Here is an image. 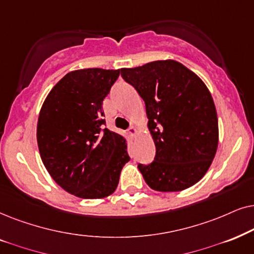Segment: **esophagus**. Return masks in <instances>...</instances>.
<instances>
[{"mask_svg": "<svg viewBox=\"0 0 254 254\" xmlns=\"http://www.w3.org/2000/svg\"><path fill=\"white\" fill-rule=\"evenodd\" d=\"M127 132H129L132 137L136 136V133H137V129H136V127H133V125H131V127H129V129H127Z\"/></svg>", "mask_w": 254, "mask_h": 254, "instance_id": "obj_1", "label": "esophagus"}]
</instances>
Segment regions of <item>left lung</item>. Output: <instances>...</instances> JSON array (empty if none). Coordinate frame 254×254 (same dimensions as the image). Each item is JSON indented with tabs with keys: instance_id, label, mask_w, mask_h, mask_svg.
Wrapping results in <instances>:
<instances>
[{
	"instance_id": "8db88e82",
	"label": "left lung",
	"mask_w": 254,
	"mask_h": 254,
	"mask_svg": "<svg viewBox=\"0 0 254 254\" xmlns=\"http://www.w3.org/2000/svg\"><path fill=\"white\" fill-rule=\"evenodd\" d=\"M125 82L146 106L155 144L151 164H138L157 191H180L195 185L210 167L218 145L217 113L202 80L174 60L122 68Z\"/></svg>"
}]
</instances>
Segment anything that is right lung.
Segmentation results:
<instances>
[{
  "instance_id": "obj_1",
  "label": "right lung",
  "mask_w": 254,
  "mask_h": 254,
  "mask_svg": "<svg viewBox=\"0 0 254 254\" xmlns=\"http://www.w3.org/2000/svg\"><path fill=\"white\" fill-rule=\"evenodd\" d=\"M120 72L87 68L66 74L40 110L37 141L44 166L60 187L79 197L113 194L130 160L125 139L104 127L102 111Z\"/></svg>"
}]
</instances>
